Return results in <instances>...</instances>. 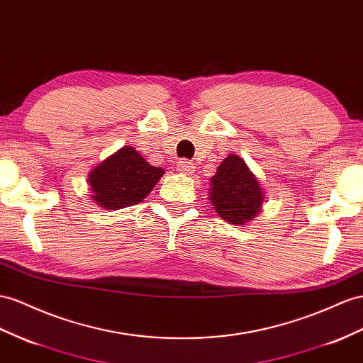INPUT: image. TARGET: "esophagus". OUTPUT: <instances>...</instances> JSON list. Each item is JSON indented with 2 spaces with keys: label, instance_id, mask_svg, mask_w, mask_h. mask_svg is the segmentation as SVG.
<instances>
[{
  "label": "esophagus",
  "instance_id": "obj_1",
  "mask_svg": "<svg viewBox=\"0 0 363 363\" xmlns=\"http://www.w3.org/2000/svg\"><path fill=\"white\" fill-rule=\"evenodd\" d=\"M178 172H181L184 174H190L194 172V164L189 160H181L178 162Z\"/></svg>",
  "mask_w": 363,
  "mask_h": 363
}]
</instances>
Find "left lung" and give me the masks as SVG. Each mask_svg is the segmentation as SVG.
Listing matches in <instances>:
<instances>
[{"label": "left lung", "instance_id": "8db88e82", "mask_svg": "<svg viewBox=\"0 0 363 363\" xmlns=\"http://www.w3.org/2000/svg\"><path fill=\"white\" fill-rule=\"evenodd\" d=\"M264 193L256 176L236 155L225 157L211 178L210 201L218 215L230 224L244 225L261 210Z\"/></svg>", "mask_w": 363, "mask_h": 363}]
</instances>
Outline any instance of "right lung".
Masks as SVG:
<instances>
[{
    "label": "right lung",
    "instance_id": "obj_1",
    "mask_svg": "<svg viewBox=\"0 0 363 363\" xmlns=\"http://www.w3.org/2000/svg\"><path fill=\"white\" fill-rule=\"evenodd\" d=\"M164 170L153 167L132 147H123L90 173L91 199L107 210L136 206L160 181Z\"/></svg>",
    "mask_w": 363,
    "mask_h": 363
}]
</instances>
